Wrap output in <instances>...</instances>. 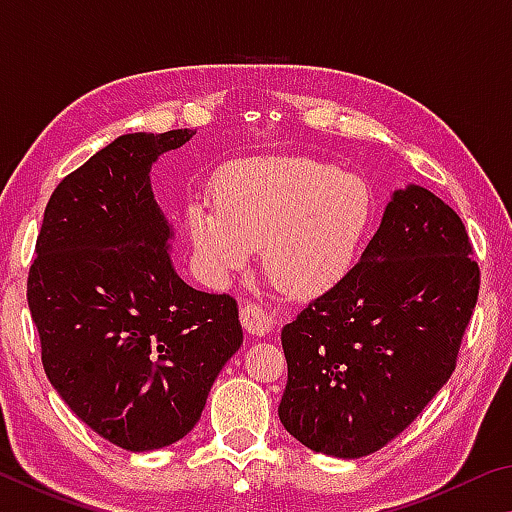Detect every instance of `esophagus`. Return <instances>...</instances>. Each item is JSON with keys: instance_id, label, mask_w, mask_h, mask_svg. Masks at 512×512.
Segmentation results:
<instances>
[{"instance_id": "1", "label": "esophagus", "mask_w": 512, "mask_h": 512, "mask_svg": "<svg viewBox=\"0 0 512 512\" xmlns=\"http://www.w3.org/2000/svg\"><path fill=\"white\" fill-rule=\"evenodd\" d=\"M241 323H244L248 334L268 336L275 327V318L268 314L264 307L255 305V302H246V305L241 307Z\"/></svg>"}]
</instances>
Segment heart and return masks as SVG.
<instances>
[{"label": "heart", "mask_w": 512, "mask_h": 512, "mask_svg": "<svg viewBox=\"0 0 512 512\" xmlns=\"http://www.w3.org/2000/svg\"><path fill=\"white\" fill-rule=\"evenodd\" d=\"M219 201L189 205V237L203 271L221 282L250 264L275 287L311 298L352 271L366 241L375 196L352 173L314 158H257L232 164Z\"/></svg>", "instance_id": "obj_1"}]
</instances>
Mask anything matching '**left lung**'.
Returning a JSON list of instances; mask_svg holds the SVG:
<instances>
[{"label":"left lung","instance_id":"left-lung-1","mask_svg":"<svg viewBox=\"0 0 512 512\" xmlns=\"http://www.w3.org/2000/svg\"><path fill=\"white\" fill-rule=\"evenodd\" d=\"M452 207L393 192L352 271L282 327L280 420L314 452L361 458L418 418L456 368L479 264Z\"/></svg>","mask_w":512,"mask_h":512}]
</instances>
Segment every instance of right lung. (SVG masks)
Returning <instances> with one entry per match:
<instances>
[{
	"instance_id": "1",
	"label": "right lung",
	"mask_w": 512,
	"mask_h": 512,
	"mask_svg": "<svg viewBox=\"0 0 512 512\" xmlns=\"http://www.w3.org/2000/svg\"><path fill=\"white\" fill-rule=\"evenodd\" d=\"M194 135H121L69 173L49 198L29 271L51 386L128 452L185 438L244 343L235 298L180 280L173 228L153 196V164Z\"/></svg>"
}]
</instances>
